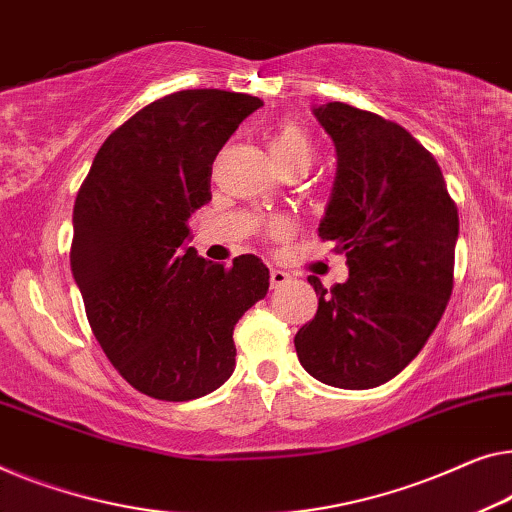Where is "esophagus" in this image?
<instances>
[{
    "mask_svg": "<svg viewBox=\"0 0 512 512\" xmlns=\"http://www.w3.org/2000/svg\"><path fill=\"white\" fill-rule=\"evenodd\" d=\"M289 280V273L282 269H271V287H280Z\"/></svg>",
    "mask_w": 512,
    "mask_h": 512,
    "instance_id": "34e87169",
    "label": "esophagus"
}]
</instances>
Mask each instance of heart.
<instances>
[{"instance_id": "1", "label": "heart", "mask_w": 512, "mask_h": 512, "mask_svg": "<svg viewBox=\"0 0 512 512\" xmlns=\"http://www.w3.org/2000/svg\"><path fill=\"white\" fill-rule=\"evenodd\" d=\"M269 151L282 172H305L312 163V154H315L310 135L299 124H294V121H282V124L273 128V133L269 135ZM271 232L282 234L285 227L280 223H273Z\"/></svg>"}]
</instances>
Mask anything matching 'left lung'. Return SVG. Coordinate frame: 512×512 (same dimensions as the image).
Here are the masks:
<instances>
[{
    "label": "left lung",
    "mask_w": 512,
    "mask_h": 512,
    "mask_svg": "<svg viewBox=\"0 0 512 512\" xmlns=\"http://www.w3.org/2000/svg\"><path fill=\"white\" fill-rule=\"evenodd\" d=\"M338 154L319 236L345 253L349 278L319 296L294 338L312 377L363 391L414 361L453 292L457 207L437 160L400 124L347 103L312 110Z\"/></svg>",
    "instance_id": "1"
}]
</instances>
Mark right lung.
I'll return each mask as SVG.
<instances>
[{
  "instance_id": "obj_1",
  "label": "right lung",
  "mask_w": 512,
  "mask_h": 512,
  "mask_svg": "<svg viewBox=\"0 0 512 512\" xmlns=\"http://www.w3.org/2000/svg\"><path fill=\"white\" fill-rule=\"evenodd\" d=\"M257 96L186 89L121 124L73 207L71 269L98 345L149 398L186 402L234 372V326L269 292L255 255L230 269L188 248V218L211 200V165Z\"/></svg>"
}]
</instances>
